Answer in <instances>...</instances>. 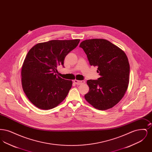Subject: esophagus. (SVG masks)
Returning a JSON list of instances; mask_svg holds the SVG:
<instances>
[{
  "instance_id": "esophagus-1",
  "label": "esophagus",
  "mask_w": 152,
  "mask_h": 152,
  "mask_svg": "<svg viewBox=\"0 0 152 152\" xmlns=\"http://www.w3.org/2000/svg\"><path fill=\"white\" fill-rule=\"evenodd\" d=\"M74 83H75L76 84H77V85H80V84H84V83H85V81H84V80L80 81V80H74Z\"/></svg>"
}]
</instances>
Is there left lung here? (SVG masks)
Segmentation results:
<instances>
[{
	"mask_svg": "<svg viewBox=\"0 0 152 152\" xmlns=\"http://www.w3.org/2000/svg\"><path fill=\"white\" fill-rule=\"evenodd\" d=\"M80 47L86 53L90 65L98 66L100 76L97 80L87 81L89 90L86 100L99 110L112 108L122 99L128 87L130 66L125 53L102 39L84 40Z\"/></svg>",
	"mask_w": 152,
	"mask_h": 152,
	"instance_id": "1",
	"label": "left lung"
}]
</instances>
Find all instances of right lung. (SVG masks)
Returning a JSON list of instances; mask_svg holds the SVG:
<instances>
[{"label": "right lung", "mask_w": 152, "mask_h": 152, "mask_svg": "<svg viewBox=\"0 0 152 152\" xmlns=\"http://www.w3.org/2000/svg\"><path fill=\"white\" fill-rule=\"evenodd\" d=\"M79 42L80 39L53 40L36 44L28 51L22 65V88L37 108L51 109L65 99L72 81L57 76V67L63 66L65 56Z\"/></svg>", "instance_id": "obj_1"}]
</instances>
